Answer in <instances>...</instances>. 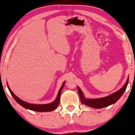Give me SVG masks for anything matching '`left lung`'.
Here are the masks:
<instances>
[{
  "instance_id": "1",
  "label": "left lung",
  "mask_w": 135,
  "mask_h": 135,
  "mask_svg": "<svg viewBox=\"0 0 135 135\" xmlns=\"http://www.w3.org/2000/svg\"><path fill=\"white\" fill-rule=\"evenodd\" d=\"M128 78L127 82L124 85V86L119 90L118 91L113 93V94L109 95L108 97H103V98H97V99H86L84 98L83 94L79 87H78V91L79 93L81 102L84 105L88 106L90 107H92L94 108H102L104 107H108V106L115 103L116 102L120 99L125 91L126 88L127 87L128 83Z\"/></svg>"
}]
</instances>
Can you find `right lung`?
Returning <instances> with one entry per match:
<instances>
[{
    "instance_id": "right-lung-1",
    "label": "right lung",
    "mask_w": 135,
    "mask_h": 135,
    "mask_svg": "<svg viewBox=\"0 0 135 135\" xmlns=\"http://www.w3.org/2000/svg\"><path fill=\"white\" fill-rule=\"evenodd\" d=\"M64 86V83H63V85L61 86V88H60L59 93H58L57 97L56 98V100L52 103H49V104H45V105H36V104H30L27 102H23V100H20L19 98H18L15 95L14 93L12 91L11 88H9V86H8V88L9 90V91L11 92L12 96L13 97V98L15 99V100L17 103L22 106L23 107H24L25 108L28 109V110H33V111H36V112H51V111L54 110L55 109L57 108V107L59 105L60 103V94L61 91L63 89Z\"/></svg>"
}]
</instances>
